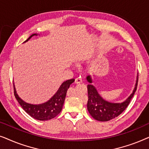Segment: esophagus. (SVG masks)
Returning a JSON list of instances; mask_svg holds the SVG:
<instances>
[{
	"mask_svg": "<svg viewBox=\"0 0 149 149\" xmlns=\"http://www.w3.org/2000/svg\"><path fill=\"white\" fill-rule=\"evenodd\" d=\"M74 83H76V84H79V83H82V79H80V78H77V79H75Z\"/></svg>",
	"mask_w": 149,
	"mask_h": 149,
	"instance_id": "34e87169",
	"label": "esophagus"
}]
</instances>
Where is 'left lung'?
<instances>
[{
  "mask_svg": "<svg viewBox=\"0 0 149 149\" xmlns=\"http://www.w3.org/2000/svg\"><path fill=\"white\" fill-rule=\"evenodd\" d=\"M87 81L89 83L87 85L88 91V101L87 107L89 114L93 119L100 121H108L117 117L125 111L129 105L130 100L134 96L137 89L138 74L136 77V81L133 91L125 101L121 103L110 102L103 99L97 92L95 87L91 85L93 81L91 75L87 77Z\"/></svg>",
  "mask_w": 149,
  "mask_h": 149,
  "instance_id": "8db88e82",
  "label": "left lung"
}]
</instances>
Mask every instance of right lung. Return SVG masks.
Listing matches in <instances>:
<instances>
[{
  "instance_id": "add662e5",
  "label": "right lung",
  "mask_w": 149,
  "mask_h": 149,
  "mask_svg": "<svg viewBox=\"0 0 149 149\" xmlns=\"http://www.w3.org/2000/svg\"><path fill=\"white\" fill-rule=\"evenodd\" d=\"M35 35L37 36L38 34H32L24 42L28 41V40H30L32 36ZM74 81V79H72L63 82L57 92L47 102L40 104H32L26 102L20 98L16 91L15 85H13L14 95L22 109L32 118L36 120H39V121H47V120L54 119L58 114H60L64 105L67 90Z\"/></svg>"
}]
</instances>
